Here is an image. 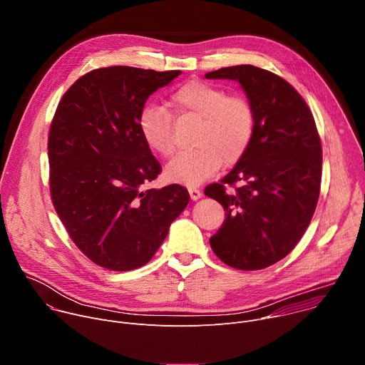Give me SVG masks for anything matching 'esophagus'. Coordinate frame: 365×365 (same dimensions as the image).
Masks as SVG:
<instances>
[{"label": "esophagus", "instance_id": "34e87169", "mask_svg": "<svg viewBox=\"0 0 365 365\" xmlns=\"http://www.w3.org/2000/svg\"><path fill=\"white\" fill-rule=\"evenodd\" d=\"M189 195H190L192 200H197L202 196V192L196 187H189Z\"/></svg>", "mask_w": 365, "mask_h": 365}]
</instances>
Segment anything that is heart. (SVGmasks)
I'll return each mask as SVG.
<instances>
[{
    "mask_svg": "<svg viewBox=\"0 0 365 365\" xmlns=\"http://www.w3.org/2000/svg\"><path fill=\"white\" fill-rule=\"evenodd\" d=\"M170 111L199 120L196 148L178 154L166 166V179L196 186L214 176L222 163L234 165L247 153L255 133V110L244 95L227 92L203 81H189L169 98ZM144 144L162 158L175 150L170 113L162 106H145L137 120Z\"/></svg>",
    "mask_w": 365,
    "mask_h": 365,
    "instance_id": "obj_1",
    "label": "heart"
}]
</instances>
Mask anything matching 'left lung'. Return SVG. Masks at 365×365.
Returning <instances> with one entry per match:
<instances>
[{"label":"left lung","instance_id":"1","mask_svg":"<svg viewBox=\"0 0 365 365\" xmlns=\"http://www.w3.org/2000/svg\"><path fill=\"white\" fill-rule=\"evenodd\" d=\"M205 78L238 81L255 110L247 153L220 183L205 187L227 211L210 244L227 266L262 270L296 247L315 214L322 179L319 133L300 93L273 72L240 65Z\"/></svg>","mask_w":365,"mask_h":365}]
</instances>
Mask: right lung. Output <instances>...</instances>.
I'll return each instance as SVG.
<instances>
[{
  "label": "right lung",
  "instance_id": "1",
  "mask_svg": "<svg viewBox=\"0 0 365 365\" xmlns=\"http://www.w3.org/2000/svg\"><path fill=\"white\" fill-rule=\"evenodd\" d=\"M180 73L93 69L63 93L51 120V202L75 245L107 270L147 264L190 199L176 183L144 189L162 166L137 127L147 98Z\"/></svg>",
  "mask_w": 365,
  "mask_h": 365
}]
</instances>
